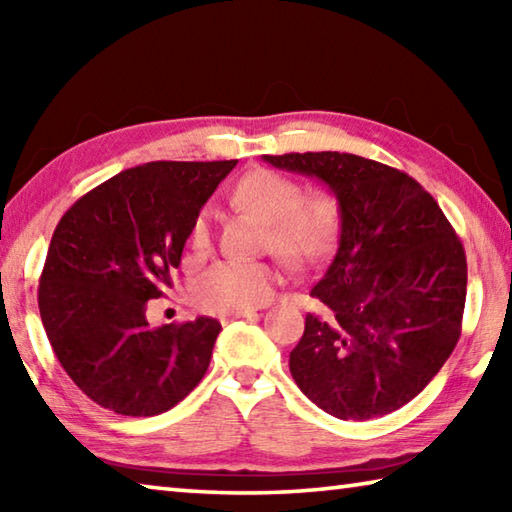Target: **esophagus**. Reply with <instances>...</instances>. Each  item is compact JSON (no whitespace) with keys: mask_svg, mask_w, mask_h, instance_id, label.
I'll return each instance as SVG.
<instances>
[{"mask_svg":"<svg viewBox=\"0 0 512 512\" xmlns=\"http://www.w3.org/2000/svg\"><path fill=\"white\" fill-rule=\"evenodd\" d=\"M248 316H255L253 309H239V311H225V314H219L221 323H230V320H237V318H248Z\"/></svg>","mask_w":512,"mask_h":512,"instance_id":"1","label":"esophagus"}]
</instances>
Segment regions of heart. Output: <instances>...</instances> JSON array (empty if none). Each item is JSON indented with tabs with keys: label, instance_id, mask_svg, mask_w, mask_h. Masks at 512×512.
I'll list each match as a JSON object with an SVG mask.
<instances>
[{
	"label": "heart",
	"instance_id": "b5f03b06",
	"mask_svg": "<svg viewBox=\"0 0 512 512\" xmlns=\"http://www.w3.org/2000/svg\"><path fill=\"white\" fill-rule=\"evenodd\" d=\"M232 201L266 223L264 248L289 266H316L339 244L341 207L327 194L302 198V187L280 173L257 169L237 183ZM194 257L212 250V214L203 210L189 228ZM280 268L273 262H216L196 277L192 298L205 311L250 309L273 296Z\"/></svg>",
	"mask_w": 512,
	"mask_h": 512
}]
</instances>
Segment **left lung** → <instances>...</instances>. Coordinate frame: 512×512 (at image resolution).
Here are the masks:
<instances>
[{"label":"left lung","instance_id":"8db88e82","mask_svg":"<svg viewBox=\"0 0 512 512\" xmlns=\"http://www.w3.org/2000/svg\"><path fill=\"white\" fill-rule=\"evenodd\" d=\"M262 158L325 183L343 216L339 250L311 289L327 314H307L289 354L293 379L339 420L397 411L436 377L461 336V239L404 171L339 151Z\"/></svg>","mask_w":512,"mask_h":512}]
</instances>
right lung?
<instances>
[{"mask_svg": "<svg viewBox=\"0 0 512 512\" xmlns=\"http://www.w3.org/2000/svg\"><path fill=\"white\" fill-rule=\"evenodd\" d=\"M237 160L146 162L79 198L56 225L38 307L60 366L92 402L149 418L194 391L221 332L214 318L149 327L189 228Z\"/></svg>", "mask_w": 512, "mask_h": 512, "instance_id": "add662e5", "label": "right lung"}]
</instances>
